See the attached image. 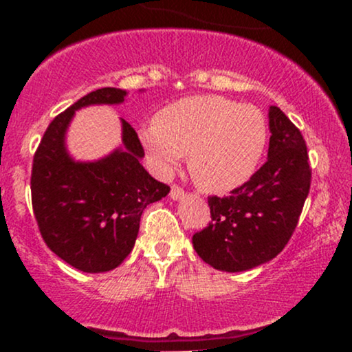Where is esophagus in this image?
I'll return each instance as SVG.
<instances>
[{
	"label": "esophagus",
	"instance_id": "1",
	"mask_svg": "<svg viewBox=\"0 0 352 352\" xmlns=\"http://www.w3.org/2000/svg\"><path fill=\"white\" fill-rule=\"evenodd\" d=\"M184 188L180 187V185H175L173 184L172 185V188H170V199L172 200H179V199H182V197H184Z\"/></svg>",
	"mask_w": 352,
	"mask_h": 352
}]
</instances>
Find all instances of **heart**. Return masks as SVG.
<instances>
[{
  "mask_svg": "<svg viewBox=\"0 0 352 352\" xmlns=\"http://www.w3.org/2000/svg\"><path fill=\"white\" fill-rule=\"evenodd\" d=\"M152 164L172 172L188 153V170L200 188L232 192L260 167L268 145V122L252 104L223 96H192L165 106L139 132Z\"/></svg>",
  "mask_w": 352,
  "mask_h": 352,
  "instance_id": "b5f03b06",
  "label": "heart"
}]
</instances>
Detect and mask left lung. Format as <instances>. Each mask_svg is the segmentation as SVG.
Listing matches in <instances>:
<instances>
[{"label":"left lung","instance_id":"obj_1","mask_svg":"<svg viewBox=\"0 0 352 352\" xmlns=\"http://www.w3.org/2000/svg\"><path fill=\"white\" fill-rule=\"evenodd\" d=\"M268 160L232 195L208 197L212 221L192 238L205 263L228 273L273 260L288 245L311 185L306 142L280 107H270Z\"/></svg>","mask_w":352,"mask_h":352}]
</instances>
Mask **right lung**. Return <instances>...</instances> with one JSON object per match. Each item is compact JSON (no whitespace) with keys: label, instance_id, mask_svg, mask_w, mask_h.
Returning <instances> with one entry per match:
<instances>
[{"label":"right lung","instance_id":"1","mask_svg":"<svg viewBox=\"0 0 352 352\" xmlns=\"http://www.w3.org/2000/svg\"><path fill=\"white\" fill-rule=\"evenodd\" d=\"M127 91L89 92L52 119L33 159L31 201L44 243L84 273L114 270L132 252L142 212L170 187L140 164L144 147L122 119V148L96 162H74L64 145L74 112L92 104H120Z\"/></svg>","mask_w":352,"mask_h":352}]
</instances>
